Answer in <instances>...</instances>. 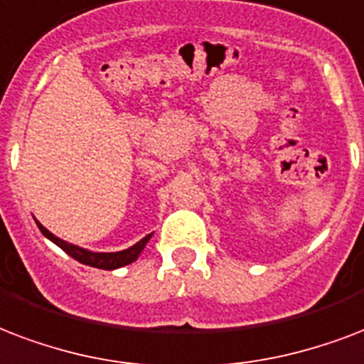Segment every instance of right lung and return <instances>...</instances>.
Masks as SVG:
<instances>
[{"instance_id":"add662e5","label":"right lung","mask_w":364,"mask_h":364,"mask_svg":"<svg viewBox=\"0 0 364 364\" xmlns=\"http://www.w3.org/2000/svg\"><path fill=\"white\" fill-rule=\"evenodd\" d=\"M38 227H40L41 235L46 238H49L53 244H57L60 250H65L66 254L70 257H74L76 262L83 263V265H90V267L97 269H105V271H112V269H120L124 265H129L141 256V252L145 250L146 242L151 240V235H146L145 238H141L139 242H135L133 246L126 250H120V252H91V250H85L82 246H76V244H70L63 240V238L55 237L51 231H47L46 227L41 225L40 221H36Z\"/></svg>"}]
</instances>
